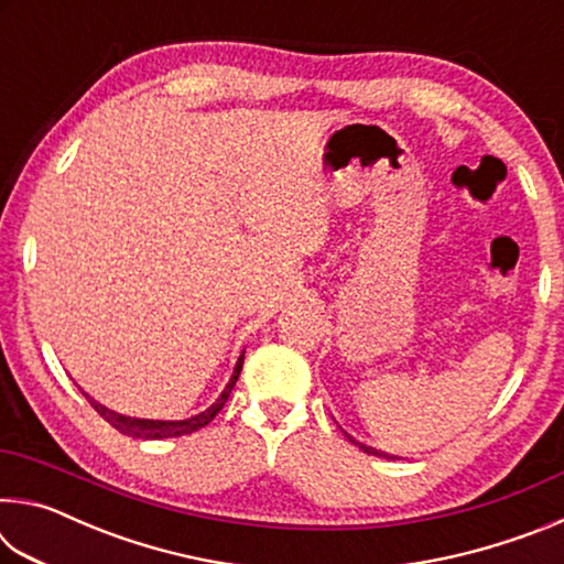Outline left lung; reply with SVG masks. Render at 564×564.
Wrapping results in <instances>:
<instances>
[{
  "instance_id": "obj_1",
  "label": "left lung",
  "mask_w": 564,
  "mask_h": 564,
  "mask_svg": "<svg viewBox=\"0 0 564 564\" xmlns=\"http://www.w3.org/2000/svg\"><path fill=\"white\" fill-rule=\"evenodd\" d=\"M350 443H356L362 453H368V455H378V457H393V455H388V453H380V451H376V447H368V445H362V443H358V441H352L350 435H346Z\"/></svg>"
}]
</instances>
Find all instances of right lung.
Instances as JSON below:
<instances>
[{
  "label": "right lung",
  "instance_id": "add662e5",
  "mask_svg": "<svg viewBox=\"0 0 564 564\" xmlns=\"http://www.w3.org/2000/svg\"><path fill=\"white\" fill-rule=\"evenodd\" d=\"M241 368H243V352L241 358H238L236 368H234V376L231 380H228V386L224 388V393L218 395L216 403L212 408H206L204 413H198L194 417L188 420H139V417H127V415H117L111 413V410H107L99 403H94V400H89V403L94 405V410L107 420V423L111 427H117L119 433L129 435V437H141V441H161V437H181V435H191L196 431H202V427H206L212 420L218 415V410H221L226 405L228 395H231V390L236 386L238 376H241Z\"/></svg>",
  "mask_w": 564,
  "mask_h": 564
}]
</instances>
